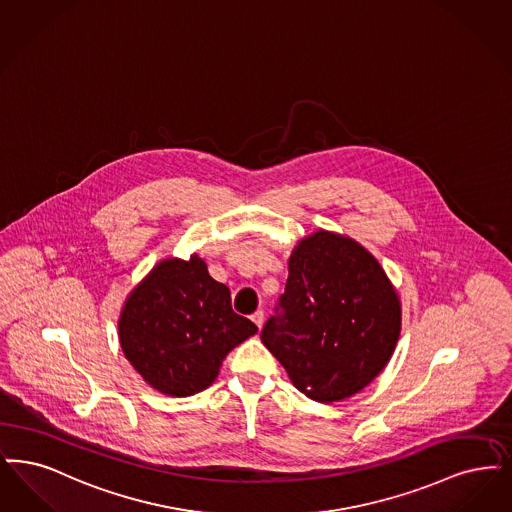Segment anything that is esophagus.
Masks as SVG:
<instances>
[{
	"label": "esophagus",
	"instance_id": "esophagus-1",
	"mask_svg": "<svg viewBox=\"0 0 512 512\" xmlns=\"http://www.w3.org/2000/svg\"><path fill=\"white\" fill-rule=\"evenodd\" d=\"M252 321H254V325L258 329H262V325H264V312L260 310V312L252 313Z\"/></svg>",
	"mask_w": 512,
	"mask_h": 512
}]
</instances>
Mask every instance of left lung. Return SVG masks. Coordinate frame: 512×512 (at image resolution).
Wrapping results in <instances>:
<instances>
[{"label": "left lung", "mask_w": 512, "mask_h": 512, "mask_svg": "<svg viewBox=\"0 0 512 512\" xmlns=\"http://www.w3.org/2000/svg\"><path fill=\"white\" fill-rule=\"evenodd\" d=\"M262 331L292 384L319 403L356 396L388 365L401 300L377 258L356 239L317 229L294 246L287 289Z\"/></svg>", "instance_id": "left-lung-1"}]
</instances>
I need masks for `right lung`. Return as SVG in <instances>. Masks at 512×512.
Here are the masks:
<instances>
[{"label":"right lung","mask_w":512,"mask_h":512,"mask_svg":"<svg viewBox=\"0 0 512 512\" xmlns=\"http://www.w3.org/2000/svg\"><path fill=\"white\" fill-rule=\"evenodd\" d=\"M258 333L199 254L164 258L130 290L118 317L126 359L156 392L187 398L220 375L225 356Z\"/></svg>","instance_id":"1"}]
</instances>
